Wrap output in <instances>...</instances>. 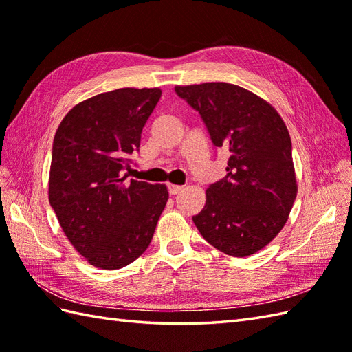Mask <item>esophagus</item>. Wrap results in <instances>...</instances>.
Returning a JSON list of instances; mask_svg holds the SVG:
<instances>
[{
	"instance_id": "esophagus-1",
	"label": "esophagus",
	"mask_w": 352,
	"mask_h": 352,
	"mask_svg": "<svg viewBox=\"0 0 352 352\" xmlns=\"http://www.w3.org/2000/svg\"><path fill=\"white\" fill-rule=\"evenodd\" d=\"M184 190V186H178V184H169V193L170 195H177Z\"/></svg>"
}]
</instances>
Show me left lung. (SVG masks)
<instances>
[{"label": "left lung", "mask_w": 352, "mask_h": 352, "mask_svg": "<svg viewBox=\"0 0 352 352\" xmlns=\"http://www.w3.org/2000/svg\"><path fill=\"white\" fill-rule=\"evenodd\" d=\"M175 92L199 111L214 146L228 153L227 177L206 190L193 222L216 250L256 254L286 226L298 193L287 126L272 104L237 85L213 81Z\"/></svg>", "instance_id": "obj_1"}]
</instances>
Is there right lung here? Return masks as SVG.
Returning <instances> with one entry per match:
<instances>
[{"instance_id": "add662e5", "label": "right lung", "mask_w": 352, "mask_h": 352, "mask_svg": "<svg viewBox=\"0 0 352 352\" xmlns=\"http://www.w3.org/2000/svg\"><path fill=\"white\" fill-rule=\"evenodd\" d=\"M162 96L122 87L87 98L62 119L52 144L48 199L81 256L100 269L140 257L169 198L166 184L125 182L129 155Z\"/></svg>"}]
</instances>
